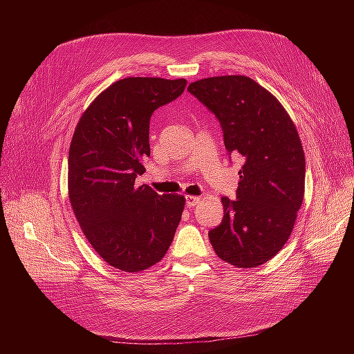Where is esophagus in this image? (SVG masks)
I'll return each instance as SVG.
<instances>
[{
  "instance_id": "obj_1",
  "label": "esophagus",
  "mask_w": 354,
  "mask_h": 354,
  "mask_svg": "<svg viewBox=\"0 0 354 354\" xmlns=\"http://www.w3.org/2000/svg\"><path fill=\"white\" fill-rule=\"evenodd\" d=\"M201 201H202L201 196H186V203H187L189 208L196 207Z\"/></svg>"
}]
</instances>
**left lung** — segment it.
Instances as JSON below:
<instances>
[{
	"mask_svg": "<svg viewBox=\"0 0 354 354\" xmlns=\"http://www.w3.org/2000/svg\"><path fill=\"white\" fill-rule=\"evenodd\" d=\"M187 90L216 115L226 151L242 160L236 199L221 198L224 216L209 242L226 263L260 266L283 248L304 198L297 128L279 100L248 77L205 78Z\"/></svg>",
	"mask_w": 354,
	"mask_h": 354,
	"instance_id": "1",
	"label": "left lung"
}]
</instances>
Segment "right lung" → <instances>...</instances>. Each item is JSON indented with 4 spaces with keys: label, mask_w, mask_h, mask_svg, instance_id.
I'll list each match as a JSON object with an SVG mask.
<instances>
[{
    "label": "right lung",
    "mask_w": 354,
    "mask_h": 354,
    "mask_svg": "<svg viewBox=\"0 0 354 354\" xmlns=\"http://www.w3.org/2000/svg\"><path fill=\"white\" fill-rule=\"evenodd\" d=\"M186 80L124 78L100 93L75 128L69 199L93 248L115 269L136 273L167 254L185 209L180 195L136 186L151 155L152 113L176 100Z\"/></svg>",
    "instance_id": "add662e5"
}]
</instances>
